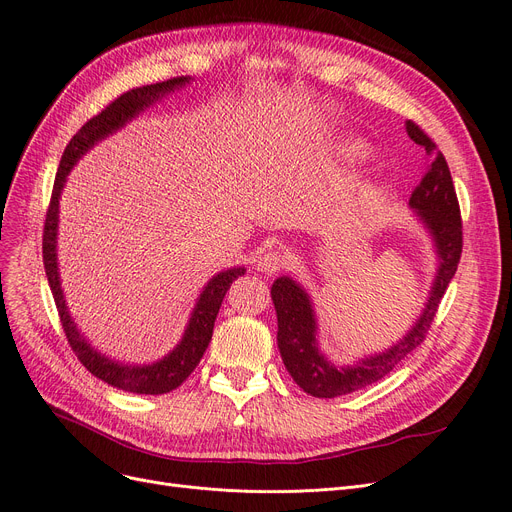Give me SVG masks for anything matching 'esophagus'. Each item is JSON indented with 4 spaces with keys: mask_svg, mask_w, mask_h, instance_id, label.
<instances>
[{
    "mask_svg": "<svg viewBox=\"0 0 512 512\" xmlns=\"http://www.w3.org/2000/svg\"><path fill=\"white\" fill-rule=\"evenodd\" d=\"M283 267H285V256L279 250H267L258 258V269L269 275L279 273Z\"/></svg>",
    "mask_w": 512,
    "mask_h": 512,
    "instance_id": "34e87169",
    "label": "esophagus"
}]
</instances>
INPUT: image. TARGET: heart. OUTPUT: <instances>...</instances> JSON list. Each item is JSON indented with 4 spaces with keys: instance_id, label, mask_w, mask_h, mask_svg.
<instances>
[{
    "instance_id": "1",
    "label": "heart",
    "mask_w": 512,
    "mask_h": 512,
    "mask_svg": "<svg viewBox=\"0 0 512 512\" xmlns=\"http://www.w3.org/2000/svg\"><path fill=\"white\" fill-rule=\"evenodd\" d=\"M336 153L346 157V159H359V157H363L365 149H363L361 142L342 140V142H338V145H336Z\"/></svg>"
}]
</instances>
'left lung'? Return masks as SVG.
Instances as JSON below:
<instances>
[{"label":"left lung","mask_w":512,"mask_h":512,"mask_svg":"<svg viewBox=\"0 0 512 512\" xmlns=\"http://www.w3.org/2000/svg\"><path fill=\"white\" fill-rule=\"evenodd\" d=\"M407 134H410L416 145L424 147L426 155L431 157L420 185L412 191L410 197V206L418 210L426 227L431 229L441 258L431 298H428L426 309L414 325V330L399 344L391 346L382 355L359 361L355 367L338 370V367L330 365L319 355L315 346V319L309 296L290 277L277 279L271 288V296L279 323V351L294 382L304 393L313 397L334 399L349 395L367 384L378 382L388 372H393V367L401 359H405L426 340L441 298L449 281L456 275L462 256V218L452 174H449L443 153L437 151L435 140L418 124L407 121Z\"/></svg>","instance_id":"left-lung-1"}]
</instances>
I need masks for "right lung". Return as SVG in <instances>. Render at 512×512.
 Returning <instances> with one entry per match:
<instances>
[{"mask_svg": "<svg viewBox=\"0 0 512 512\" xmlns=\"http://www.w3.org/2000/svg\"><path fill=\"white\" fill-rule=\"evenodd\" d=\"M185 84H189V77L182 75V77H172L166 81H157V84H151V86L132 88L124 94H119L115 100L109 102L105 109L98 111L94 117H90L86 124L79 128V132L69 140L63 157H60V166H58V172L54 178L50 206H48L46 222H44V241H42L44 269L48 275L50 290H52V296L56 302V311H58L60 323H63V330H65L71 351L75 353V357L81 363H84L86 370L90 374H94L96 378L105 380L111 386L121 388V391L140 393V395L170 393L191 376V372L197 367L199 359L203 357V353H206L208 344L212 340L214 321H216L218 309L222 304V298L231 288V283L239 275H243V269L224 271L208 283V288L203 290V294L195 306L193 317H191L189 327L185 332V338H182V342L166 359H161L159 363H153V365H145V367L113 363L107 357H100L94 349H90L88 342L79 336L75 323L71 321V317L67 313L63 290H60V281H58V267H56L58 197H60V191H63L67 174L75 166V161L84 155L96 140L105 138L107 134L124 126L128 119H132L136 113L149 107L151 102L157 100L161 94L172 92L174 88L185 86Z\"/></svg>", "mask_w": 512, "mask_h": 512, "instance_id": "obj_1", "label": "right lung"}]
</instances>
